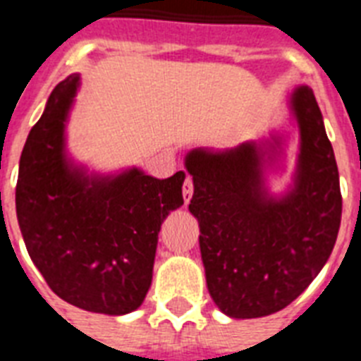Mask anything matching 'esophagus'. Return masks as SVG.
Instances as JSON below:
<instances>
[{"label": "esophagus", "mask_w": 361, "mask_h": 361, "mask_svg": "<svg viewBox=\"0 0 361 361\" xmlns=\"http://www.w3.org/2000/svg\"><path fill=\"white\" fill-rule=\"evenodd\" d=\"M192 191H195V187H192V180L191 178H187L185 183H183V202H185V206L189 204V200L192 198Z\"/></svg>", "instance_id": "34e87169"}]
</instances>
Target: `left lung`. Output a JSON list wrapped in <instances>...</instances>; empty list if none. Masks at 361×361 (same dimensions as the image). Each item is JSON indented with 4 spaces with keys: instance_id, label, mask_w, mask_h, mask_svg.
I'll use <instances>...</instances> for the list:
<instances>
[{
    "instance_id": "1",
    "label": "left lung",
    "mask_w": 361,
    "mask_h": 361,
    "mask_svg": "<svg viewBox=\"0 0 361 361\" xmlns=\"http://www.w3.org/2000/svg\"><path fill=\"white\" fill-rule=\"evenodd\" d=\"M292 110L302 146L294 189L281 200L262 192V144L192 149L185 157L195 183L189 212L200 226L208 290L232 319L285 309L311 285L336 245L339 172L311 87H298Z\"/></svg>"
}]
</instances>
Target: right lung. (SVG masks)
Instances as JSON below:
<instances>
[{
	"instance_id": "add662e5",
	"label": "right lung",
	"mask_w": 361,
	"mask_h": 361,
	"mask_svg": "<svg viewBox=\"0 0 361 361\" xmlns=\"http://www.w3.org/2000/svg\"><path fill=\"white\" fill-rule=\"evenodd\" d=\"M78 87L71 75L54 87L22 149L16 217L31 260L71 305L125 314L152 285L164 217L183 204L185 172L166 180L138 169L90 178L65 157V120Z\"/></svg>"
}]
</instances>
